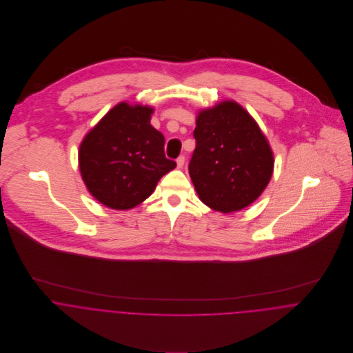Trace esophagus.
Instances as JSON below:
<instances>
[{
	"label": "esophagus",
	"mask_w": 353,
	"mask_h": 353,
	"mask_svg": "<svg viewBox=\"0 0 353 353\" xmlns=\"http://www.w3.org/2000/svg\"><path fill=\"white\" fill-rule=\"evenodd\" d=\"M183 164H185V156H179V157L176 159V165H178V168H182Z\"/></svg>",
	"instance_id": "esophagus-1"
}]
</instances>
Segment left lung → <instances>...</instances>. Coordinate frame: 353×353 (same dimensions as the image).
Returning a JSON list of instances; mask_svg holds the SVG:
<instances>
[{
  "label": "left lung",
  "mask_w": 353,
  "mask_h": 353,
  "mask_svg": "<svg viewBox=\"0 0 353 353\" xmlns=\"http://www.w3.org/2000/svg\"><path fill=\"white\" fill-rule=\"evenodd\" d=\"M189 174L213 210L231 213L255 201L273 174V152L252 115L236 101L202 110Z\"/></svg>",
  "instance_id": "1"
}]
</instances>
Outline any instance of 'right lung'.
Returning a JSON list of instances; mask_svg holds the SVG:
<instances>
[{
    "mask_svg": "<svg viewBox=\"0 0 353 353\" xmlns=\"http://www.w3.org/2000/svg\"><path fill=\"white\" fill-rule=\"evenodd\" d=\"M153 108L122 101L84 137L79 165L90 193L125 210L147 200L163 175L176 167L164 154V137L151 125Z\"/></svg>",
    "mask_w": 353,
    "mask_h": 353,
    "instance_id": "right-lung-1",
    "label": "right lung"
}]
</instances>
